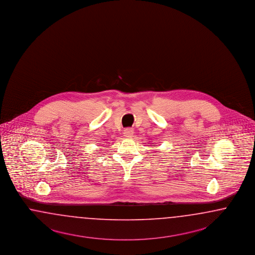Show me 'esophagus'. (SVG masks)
<instances>
[{
	"mask_svg": "<svg viewBox=\"0 0 255 255\" xmlns=\"http://www.w3.org/2000/svg\"><path fill=\"white\" fill-rule=\"evenodd\" d=\"M132 133H133V131L130 128H127L124 131V136H126V137H131Z\"/></svg>",
	"mask_w": 255,
	"mask_h": 255,
	"instance_id": "esophagus-1",
	"label": "esophagus"
}]
</instances>
